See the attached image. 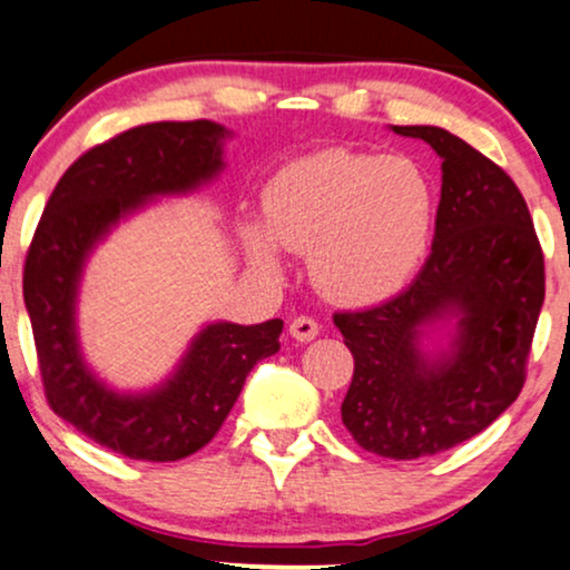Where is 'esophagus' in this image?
Segmentation results:
<instances>
[{
	"label": "esophagus",
	"mask_w": 570,
	"mask_h": 570,
	"mask_svg": "<svg viewBox=\"0 0 570 570\" xmlns=\"http://www.w3.org/2000/svg\"><path fill=\"white\" fill-rule=\"evenodd\" d=\"M318 321L309 318V315H297V318L289 323V334L297 338V342H309V338L318 336Z\"/></svg>",
	"instance_id": "obj_1"
}]
</instances>
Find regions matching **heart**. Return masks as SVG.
Masks as SVG:
<instances>
[{
    "label": "heart",
    "mask_w": 570,
    "mask_h": 570,
    "mask_svg": "<svg viewBox=\"0 0 570 570\" xmlns=\"http://www.w3.org/2000/svg\"><path fill=\"white\" fill-rule=\"evenodd\" d=\"M263 225L242 223L247 263L284 273L278 247L309 252L331 299L373 305L405 289L434 228V189L410 157L326 149L284 165L263 189Z\"/></svg>",
    "instance_id": "heart-1"
}]
</instances>
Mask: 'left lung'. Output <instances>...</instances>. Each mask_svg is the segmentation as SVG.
<instances>
[{"label": "left lung", "instance_id": "1", "mask_svg": "<svg viewBox=\"0 0 570 570\" xmlns=\"http://www.w3.org/2000/svg\"><path fill=\"white\" fill-rule=\"evenodd\" d=\"M442 157V199L431 255L397 297L336 313L355 373L342 402L352 439L392 460L450 450L494 423L521 394L544 302V255L523 194L460 136L392 126ZM452 325L451 344L422 336Z\"/></svg>", "mask_w": 570, "mask_h": 570}]
</instances>
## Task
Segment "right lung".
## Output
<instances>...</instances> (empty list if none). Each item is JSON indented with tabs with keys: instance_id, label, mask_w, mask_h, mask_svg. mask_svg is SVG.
I'll return each mask as SVG.
<instances>
[{
	"instance_id": "obj_1",
	"label": "right lung",
	"mask_w": 570,
	"mask_h": 570,
	"mask_svg": "<svg viewBox=\"0 0 570 570\" xmlns=\"http://www.w3.org/2000/svg\"><path fill=\"white\" fill-rule=\"evenodd\" d=\"M228 131L213 120L147 124L97 144L65 170L36 226L23 299L49 407L83 436L131 460L170 463L202 450L232 413L257 360L278 352L284 321L210 323L160 386L120 394L83 363L76 299L86 257L120 218L186 194L223 170Z\"/></svg>"
}]
</instances>
